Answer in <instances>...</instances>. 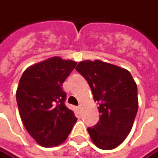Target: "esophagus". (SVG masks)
Returning a JSON list of instances; mask_svg holds the SVG:
<instances>
[{
  "mask_svg": "<svg viewBox=\"0 0 158 158\" xmlns=\"http://www.w3.org/2000/svg\"><path fill=\"white\" fill-rule=\"evenodd\" d=\"M77 109L79 110V112H81V111H82V105H81V104H80V105H79V106H77Z\"/></svg>",
  "mask_w": 158,
  "mask_h": 158,
  "instance_id": "1",
  "label": "esophagus"
}]
</instances>
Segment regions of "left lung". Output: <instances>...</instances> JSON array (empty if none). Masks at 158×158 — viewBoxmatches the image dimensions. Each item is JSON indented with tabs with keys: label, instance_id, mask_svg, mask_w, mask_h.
<instances>
[{
	"label": "left lung",
	"instance_id": "1",
	"mask_svg": "<svg viewBox=\"0 0 158 158\" xmlns=\"http://www.w3.org/2000/svg\"><path fill=\"white\" fill-rule=\"evenodd\" d=\"M75 69L99 104V121L87 129L90 138L100 149L116 148L130 132L138 111L136 83L128 70L100 60L80 62Z\"/></svg>",
	"mask_w": 158,
	"mask_h": 158
}]
</instances>
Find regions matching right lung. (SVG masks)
Instances as JSON below:
<instances>
[{
	"instance_id": "add662e5",
	"label": "right lung",
	"mask_w": 158,
	"mask_h": 158,
	"mask_svg": "<svg viewBox=\"0 0 158 158\" xmlns=\"http://www.w3.org/2000/svg\"><path fill=\"white\" fill-rule=\"evenodd\" d=\"M77 62L52 57L27 69L19 80L16 99L23 125L44 147L65 141L77 118L65 106L62 84Z\"/></svg>"
}]
</instances>
